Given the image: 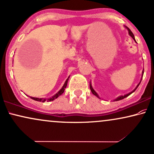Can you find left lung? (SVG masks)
I'll return each mask as SVG.
<instances>
[{"label": "left lung", "instance_id": "obj_1", "mask_svg": "<svg viewBox=\"0 0 154 154\" xmlns=\"http://www.w3.org/2000/svg\"><path fill=\"white\" fill-rule=\"evenodd\" d=\"M125 28H126V29H127V30H128V31H129V35H130V36H131V38H133V39H134V41H135V42H136L135 38H134V34H133V33H132V32H131V30H130V29H129V28H127V27H126V26H125ZM143 71H144V69H143V72H142V77H141V79H142V77H143ZM141 81H140V82H139V84H138V85H137V87H136V88H135V89H134L133 91H131V92L128 93V94H124V95H121V96H119V97H117V98H116V99H115V100H114V101H119V100H123V99H124V98H126V97H127L128 96H129V95H130V94H132V93H133V92H134V91H135V90H136V89H137V87H139V85H140V83H141ZM89 87H90L91 91V92H92V94H94V95H95V96H96V97H98V98H100V99H101V98H100V97H99V95H98V94H97V93L96 92V91H95V90H94V89H93V87H92V86H91V82H90V83H89Z\"/></svg>", "mask_w": 154, "mask_h": 154}]
</instances>
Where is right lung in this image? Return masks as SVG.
I'll return each mask as SVG.
<instances>
[{"label": "right lung", "instance_id": "add662e5", "mask_svg": "<svg viewBox=\"0 0 154 154\" xmlns=\"http://www.w3.org/2000/svg\"><path fill=\"white\" fill-rule=\"evenodd\" d=\"M69 76L68 77V78L66 79L65 84H64V85L62 87L61 89H60V90L58 91V92L56 93L55 94L53 95L52 97H50V98H48V99H44V98H37V97H30L32 100H35V101H38V102H45V101L47 102H51V101H53L54 100H55V99H57L58 97L60 96L65 91V89L66 88V87H67V82L69 80Z\"/></svg>", "mask_w": 154, "mask_h": 154}]
</instances>
